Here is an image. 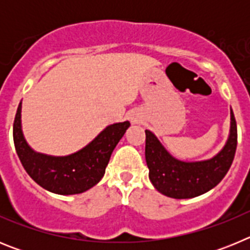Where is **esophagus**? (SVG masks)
<instances>
[{"label":"esophagus","mask_w":250,"mask_h":250,"mask_svg":"<svg viewBox=\"0 0 250 250\" xmlns=\"http://www.w3.org/2000/svg\"><path fill=\"white\" fill-rule=\"evenodd\" d=\"M130 121H131L132 124H138L139 123V118H138V116H131V118H130Z\"/></svg>","instance_id":"esophagus-1"}]
</instances>
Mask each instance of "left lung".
I'll list each match as a JSON object with an SVG mask.
<instances>
[{"mask_svg": "<svg viewBox=\"0 0 250 250\" xmlns=\"http://www.w3.org/2000/svg\"><path fill=\"white\" fill-rule=\"evenodd\" d=\"M145 159L149 179L159 193L174 199H190L211 190L222 182L237 150V123L230 107V129L224 146L210 159L185 161L165 149L156 135L145 130Z\"/></svg>", "mask_w": 250, "mask_h": 250, "instance_id": "1", "label": "left lung"}]
</instances>
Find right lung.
Segmentation results:
<instances>
[{"instance_id":"obj_1","label":"right lung","mask_w":250,"mask_h":250,"mask_svg":"<svg viewBox=\"0 0 250 250\" xmlns=\"http://www.w3.org/2000/svg\"><path fill=\"white\" fill-rule=\"evenodd\" d=\"M22 101L13 123V143L22 165L40 187L60 195H74L89 190L105 174L110 156L124 134L129 121L107 125L83 149L63 156L35 151L22 131Z\"/></svg>"}]
</instances>
